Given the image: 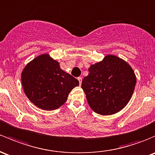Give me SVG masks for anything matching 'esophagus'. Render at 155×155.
I'll return each instance as SVG.
<instances>
[{"label":"esophagus","mask_w":155,"mask_h":155,"mask_svg":"<svg viewBox=\"0 0 155 155\" xmlns=\"http://www.w3.org/2000/svg\"><path fill=\"white\" fill-rule=\"evenodd\" d=\"M78 80H79V85H81V84H82V77H78Z\"/></svg>","instance_id":"esophagus-1"}]
</instances>
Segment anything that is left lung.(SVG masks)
<instances>
[{
  "instance_id": "left-lung-1",
  "label": "left lung",
  "mask_w": 155,
  "mask_h": 155,
  "mask_svg": "<svg viewBox=\"0 0 155 155\" xmlns=\"http://www.w3.org/2000/svg\"><path fill=\"white\" fill-rule=\"evenodd\" d=\"M88 71L82 88L94 111L110 115L122 110L129 102L136 84L131 67L118 57L107 56Z\"/></svg>"
}]
</instances>
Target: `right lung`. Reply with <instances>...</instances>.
<instances>
[{
	"label": "right lung",
	"mask_w": 155,
	"mask_h": 155,
	"mask_svg": "<svg viewBox=\"0 0 155 155\" xmlns=\"http://www.w3.org/2000/svg\"><path fill=\"white\" fill-rule=\"evenodd\" d=\"M21 80L28 99L44 110L59 107L73 87L79 85L77 79L62 71L47 54L37 57L25 67Z\"/></svg>",
	"instance_id": "1"
}]
</instances>
